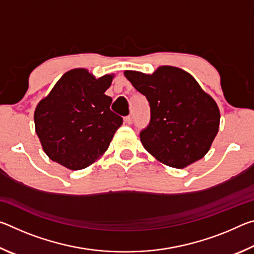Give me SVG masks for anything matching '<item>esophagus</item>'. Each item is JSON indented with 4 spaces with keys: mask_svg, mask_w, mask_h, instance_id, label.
I'll return each instance as SVG.
<instances>
[{
    "mask_svg": "<svg viewBox=\"0 0 254 254\" xmlns=\"http://www.w3.org/2000/svg\"><path fill=\"white\" fill-rule=\"evenodd\" d=\"M132 121H133V120H132L131 115H127V117L124 118V122H126L127 124H128V126H130V124H132Z\"/></svg>",
    "mask_w": 254,
    "mask_h": 254,
    "instance_id": "esophagus-1",
    "label": "esophagus"
}]
</instances>
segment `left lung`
<instances>
[{"label":"left lung","mask_w":254,"mask_h":254,"mask_svg":"<svg viewBox=\"0 0 254 254\" xmlns=\"http://www.w3.org/2000/svg\"><path fill=\"white\" fill-rule=\"evenodd\" d=\"M124 75L149 102L150 122L140 132L149 153L180 169L208 152L220 127V110L194 77L171 66L159 67L152 75L133 70Z\"/></svg>","instance_id":"1"}]
</instances>
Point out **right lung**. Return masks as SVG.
Segmentation results:
<instances>
[{
    "label": "right lung",
    "mask_w": 254,
    "mask_h": 254,
    "mask_svg": "<svg viewBox=\"0 0 254 254\" xmlns=\"http://www.w3.org/2000/svg\"><path fill=\"white\" fill-rule=\"evenodd\" d=\"M113 75L95 78L87 69L64 74L34 111V126L51 160L70 170L84 169L104 153L123 119L105 95Z\"/></svg>",
    "instance_id": "obj_1"
}]
</instances>
